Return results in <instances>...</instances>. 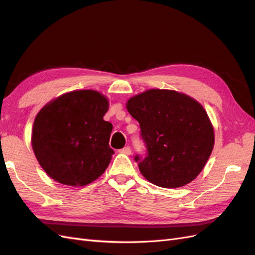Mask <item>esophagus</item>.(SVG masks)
I'll use <instances>...</instances> for the list:
<instances>
[{
  "mask_svg": "<svg viewBox=\"0 0 255 255\" xmlns=\"http://www.w3.org/2000/svg\"><path fill=\"white\" fill-rule=\"evenodd\" d=\"M119 152L122 154H127V155H129V154L132 153V150H130L129 146H125V148L121 149Z\"/></svg>",
  "mask_w": 255,
  "mask_h": 255,
  "instance_id": "obj_1",
  "label": "esophagus"
}]
</instances>
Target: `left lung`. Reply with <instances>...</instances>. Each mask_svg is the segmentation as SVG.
Segmentation results:
<instances>
[{
	"instance_id": "obj_1",
	"label": "left lung",
	"mask_w": 255,
	"mask_h": 255,
	"mask_svg": "<svg viewBox=\"0 0 255 255\" xmlns=\"http://www.w3.org/2000/svg\"><path fill=\"white\" fill-rule=\"evenodd\" d=\"M146 154H136L141 174L164 188L184 186L202 171L214 148L210 118L195 99L174 90L150 89L130 98Z\"/></svg>"
}]
</instances>
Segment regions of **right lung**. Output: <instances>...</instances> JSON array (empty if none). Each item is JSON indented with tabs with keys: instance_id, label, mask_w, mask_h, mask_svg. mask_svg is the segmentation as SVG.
Masks as SVG:
<instances>
[{
	"instance_id": "1",
	"label": "right lung",
	"mask_w": 255,
	"mask_h": 255,
	"mask_svg": "<svg viewBox=\"0 0 255 255\" xmlns=\"http://www.w3.org/2000/svg\"><path fill=\"white\" fill-rule=\"evenodd\" d=\"M107 99L95 90L68 92L48 103L34 121L32 146L43 170L61 184L85 186L109 167L113 125L103 119Z\"/></svg>"
}]
</instances>
